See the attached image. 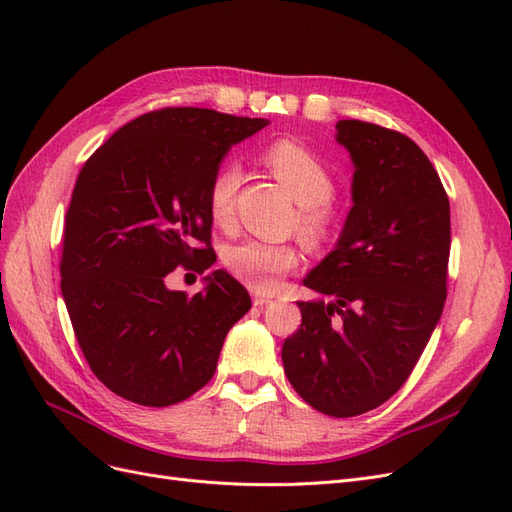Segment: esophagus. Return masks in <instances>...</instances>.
I'll use <instances>...</instances> for the list:
<instances>
[{
	"label": "esophagus",
	"instance_id": "1",
	"mask_svg": "<svg viewBox=\"0 0 512 512\" xmlns=\"http://www.w3.org/2000/svg\"><path fill=\"white\" fill-rule=\"evenodd\" d=\"M271 294H265V292H258V290H254L252 292V301H254V305L256 307H262V305H267V303H271Z\"/></svg>",
	"mask_w": 512,
	"mask_h": 512
}]
</instances>
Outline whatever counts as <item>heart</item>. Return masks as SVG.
<instances>
[{
    "instance_id": "heart-1",
    "label": "heart",
    "mask_w": 512,
    "mask_h": 512,
    "mask_svg": "<svg viewBox=\"0 0 512 512\" xmlns=\"http://www.w3.org/2000/svg\"><path fill=\"white\" fill-rule=\"evenodd\" d=\"M271 173L280 179L297 203V226L309 241H322L329 235L333 224V211L329 200L335 192V183L329 168L314 151L297 141L271 143L262 151ZM241 173L235 164H224L211 177L207 190V209L211 220L218 226H230L235 218V194ZM226 267L237 275L243 284L254 290H273L280 284L282 275L297 269L299 254L292 245L271 243L262 239H245L230 245L224 254Z\"/></svg>"
}]
</instances>
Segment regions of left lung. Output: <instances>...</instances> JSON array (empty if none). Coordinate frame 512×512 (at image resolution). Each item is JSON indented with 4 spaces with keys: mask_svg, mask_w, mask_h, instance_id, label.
I'll return each instance as SVG.
<instances>
[{
    "mask_svg": "<svg viewBox=\"0 0 512 512\" xmlns=\"http://www.w3.org/2000/svg\"><path fill=\"white\" fill-rule=\"evenodd\" d=\"M335 141L354 164L352 209L335 250L303 284L301 329L282 348L309 406L346 418L393 397L429 342L446 301L451 207L429 158L406 134L342 119Z\"/></svg>",
    "mask_w": 512,
    "mask_h": 512,
    "instance_id": "left-lung-1",
    "label": "left lung"
}]
</instances>
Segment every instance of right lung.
<instances>
[{"instance_id": "add662e5", "label": "right lung", "mask_w": 512, "mask_h": 512, "mask_svg": "<svg viewBox=\"0 0 512 512\" xmlns=\"http://www.w3.org/2000/svg\"><path fill=\"white\" fill-rule=\"evenodd\" d=\"M267 123L162 108L119 128L81 168L64 222L61 294L91 371L115 395L164 408L213 378L250 294L224 269L194 297L170 290L166 275L215 262L211 177L232 145Z\"/></svg>"}]
</instances>
